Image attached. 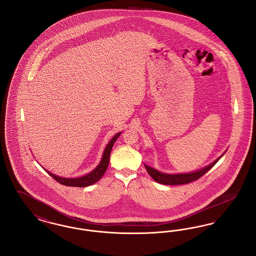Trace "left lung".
<instances>
[{
	"mask_svg": "<svg viewBox=\"0 0 256 256\" xmlns=\"http://www.w3.org/2000/svg\"><path fill=\"white\" fill-rule=\"evenodd\" d=\"M223 154H222V156H219L218 160H216L212 163L208 164V166L198 170L185 172V174H166V172H162L160 170H156L146 164H144V166L154 181H156L158 183L164 184V185H183V184H188L192 181L200 178L203 174H205L208 170H210L216 165V163L223 156Z\"/></svg>",
	"mask_w": 256,
	"mask_h": 256,
	"instance_id": "1",
	"label": "left lung"
}]
</instances>
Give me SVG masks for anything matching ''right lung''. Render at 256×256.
Returning a JSON list of instances; mask_svg holds the SVG:
<instances>
[{"instance_id": "1", "label": "right lung", "mask_w": 256, "mask_h": 256, "mask_svg": "<svg viewBox=\"0 0 256 256\" xmlns=\"http://www.w3.org/2000/svg\"><path fill=\"white\" fill-rule=\"evenodd\" d=\"M122 134V132L116 134L112 138V140L108 142V144L105 147L104 151L102 154V158L100 161L98 165L96 167L94 170L90 172L89 174H87L86 176H78V178H62L56 176L52 172H50L49 170H46L48 174H50L54 180L58 181V183L64 185V186H69V187H87L90 185L95 184L96 182H98V180L102 178V176L104 174L105 172L107 170L108 164H109V160H110V154L111 150L114 146V143L118 140V138Z\"/></svg>"}]
</instances>
